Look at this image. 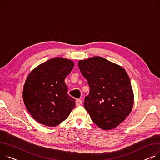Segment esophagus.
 I'll return each instance as SVG.
<instances>
[{
  "mask_svg": "<svg viewBox=\"0 0 160 160\" xmlns=\"http://www.w3.org/2000/svg\"><path fill=\"white\" fill-rule=\"evenodd\" d=\"M82 103V101L80 99H77L76 100V105H77V106L80 105Z\"/></svg>",
  "mask_w": 160,
  "mask_h": 160,
  "instance_id": "1",
  "label": "esophagus"
}]
</instances>
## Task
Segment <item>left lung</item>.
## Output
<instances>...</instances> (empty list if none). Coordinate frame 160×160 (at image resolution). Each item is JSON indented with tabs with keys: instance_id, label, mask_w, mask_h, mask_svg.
Masks as SVG:
<instances>
[{
	"instance_id": "left-lung-1",
	"label": "left lung",
	"mask_w": 160,
	"mask_h": 160,
	"mask_svg": "<svg viewBox=\"0 0 160 160\" xmlns=\"http://www.w3.org/2000/svg\"><path fill=\"white\" fill-rule=\"evenodd\" d=\"M78 67L90 88L84 108L100 128H115L132 108L134 97L128 74L121 66L100 57L80 60Z\"/></svg>"
}]
</instances>
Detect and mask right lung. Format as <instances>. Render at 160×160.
<instances>
[{
  "label": "right lung",
  "instance_id": "1",
  "mask_svg": "<svg viewBox=\"0 0 160 160\" xmlns=\"http://www.w3.org/2000/svg\"><path fill=\"white\" fill-rule=\"evenodd\" d=\"M73 67L71 60L57 57L42 63L29 74L23 100L38 122L48 127L58 125L75 107V100L68 94L64 82Z\"/></svg>",
  "mask_w": 160,
  "mask_h": 160
}]
</instances>
